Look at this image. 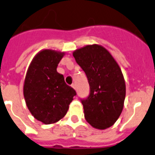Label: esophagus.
I'll use <instances>...</instances> for the list:
<instances>
[{"instance_id":"34e87169","label":"esophagus","mask_w":155,"mask_h":155,"mask_svg":"<svg viewBox=\"0 0 155 155\" xmlns=\"http://www.w3.org/2000/svg\"><path fill=\"white\" fill-rule=\"evenodd\" d=\"M71 87L73 88V89L76 90V85H75V84H71Z\"/></svg>"}]
</instances>
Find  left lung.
I'll return each mask as SVG.
<instances>
[{"mask_svg": "<svg viewBox=\"0 0 155 155\" xmlns=\"http://www.w3.org/2000/svg\"><path fill=\"white\" fill-rule=\"evenodd\" d=\"M72 54L90 85L89 96L81 100L86 120L97 129L110 128L124 108L126 87L120 68L110 52L97 44L77 49Z\"/></svg>", "mask_w": 155, "mask_h": 155, "instance_id": "8db88e82", "label": "left lung"}]
</instances>
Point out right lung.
<instances>
[{"mask_svg":"<svg viewBox=\"0 0 155 155\" xmlns=\"http://www.w3.org/2000/svg\"><path fill=\"white\" fill-rule=\"evenodd\" d=\"M64 52L42 49L30 64L23 84V95L31 114L45 124L58 122L65 116L75 91L57 71Z\"/></svg>","mask_w":155,"mask_h":155,"instance_id":"1","label":"right lung"}]
</instances>
